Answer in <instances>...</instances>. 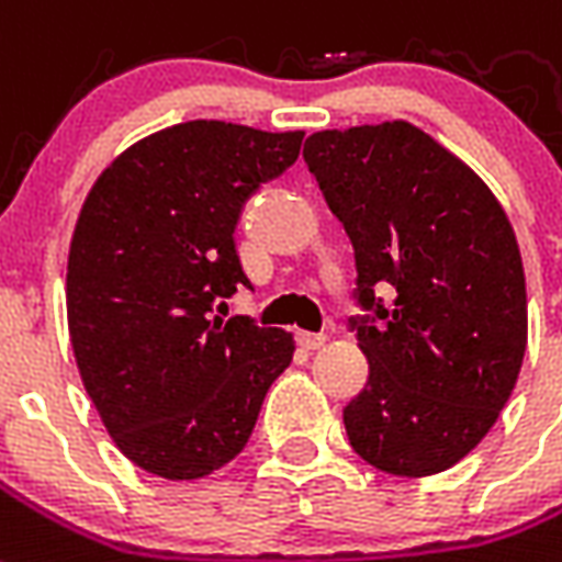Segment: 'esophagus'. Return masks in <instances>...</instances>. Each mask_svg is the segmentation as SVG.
Returning a JSON list of instances; mask_svg holds the SVG:
<instances>
[{"label":"esophagus","instance_id":"obj_1","mask_svg":"<svg viewBox=\"0 0 562 562\" xmlns=\"http://www.w3.org/2000/svg\"><path fill=\"white\" fill-rule=\"evenodd\" d=\"M325 342H328V337H325V334H311V330H302V334H299V346L307 351L322 349Z\"/></svg>","mask_w":562,"mask_h":562}]
</instances>
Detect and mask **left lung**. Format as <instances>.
<instances>
[{
  "instance_id": "1",
  "label": "left lung",
  "mask_w": 562,
  "mask_h": 562,
  "mask_svg": "<svg viewBox=\"0 0 562 562\" xmlns=\"http://www.w3.org/2000/svg\"><path fill=\"white\" fill-rule=\"evenodd\" d=\"M304 160L381 319L355 322L369 381L342 411L351 448L390 475L446 472L490 434L528 346L510 220L475 169L404 120L311 134ZM378 283L396 286L390 312Z\"/></svg>"
}]
</instances>
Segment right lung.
<instances>
[{"mask_svg": "<svg viewBox=\"0 0 562 562\" xmlns=\"http://www.w3.org/2000/svg\"><path fill=\"white\" fill-rule=\"evenodd\" d=\"M302 137L178 123L116 155L78 211L67 260L78 375L116 448L151 475L195 481L237 458L293 360L290 330L211 307L249 284L234 228Z\"/></svg>", "mask_w": 562, "mask_h": 562, "instance_id": "right-lung-1", "label": "right lung"}]
</instances>
